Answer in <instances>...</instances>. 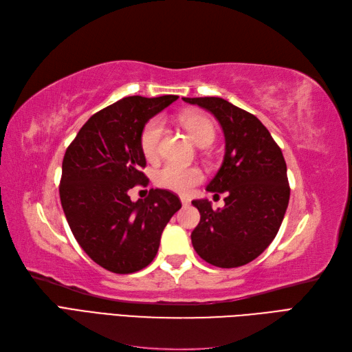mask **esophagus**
Here are the masks:
<instances>
[{
    "label": "esophagus",
    "mask_w": 352,
    "mask_h": 352,
    "mask_svg": "<svg viewBox=\"0 0 352 352\" xmlns=\"http://www.w3.org/2000/svg\"><path fill=\"white\" fill-rule=\"evenodd\" d=\"M180 201H182V206H184V207H188V206L190 204L189 198H186V197H180Z\"/></svg>",
    "instance_id": "esophagus-1"
}]
</instances>
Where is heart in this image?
Returning a JSON list of instances; mask_svg holds the SVG:
<instances>
[{
  "label": "heart",
  "instance_id": "1",
  "mask_svg": "<svg viewBox=\"0 0 352 352\" xmlns=\"http://www.w3.org/2000/svg\"><path fill=\"white\" fill-rule=\"evenodd\" d=\"M182 124L192 141L206 146L214 140V126L207 116L199 113H188L180 117ZM163 135V120L154 117L148 122L141 132V150L146 160L157 158L160 153V141ZM204 175L194 166H182L176 163H166L154 173V180L158 186L173 190L177 194H188L198 184L202 182Z\"/></svg>",
  "mask_w": 352,
  "mask_h": 352
}]
</instances>
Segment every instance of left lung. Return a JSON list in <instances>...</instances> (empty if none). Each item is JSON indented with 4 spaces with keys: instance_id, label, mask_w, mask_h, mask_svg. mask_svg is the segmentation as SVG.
I'll use <instances>...</instances> for the list:
<instances>
[{
    "instance_id": "1",
    "label": "left lung",
    "mask_w": 352,
    "mask_h": 352,
    "mask_svg": "<svg viewBox=\"0 0 352 352\" xmlns=\"http://www.w3.org/2000/svg\"><path fill=\"white\" fill-rule=\"evenodd\" d=\"M208 110L225 133V158L207 185L226 194L225 207L212 210L208 199H195L201 220L194 229V250L221 269L248 264L278 235L289 202L286 163L279 145L254 114L219 97L184 98Z\"/></svg>"
}]
</instances>
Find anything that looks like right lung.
I'll use <instances>...</instances> for the list:
<instances>
[{"label": "right lung", "instance_id": "right-lung-1", "mask_svg": "<svg viewBox=\"0 0 352 352\" xmlns=\"http://www.w3.org/2000/svg\"><path fill=\"white\" fill-rule=\"evenodd\" d=\"M177 95L126 97L91 116L63 158L60 199L73 236L105 270L127 274L150 264L162 233L182 207L166 189L133 202L129 189L146 186L141 132Z\"/></svg>", "mask_w": 352, "mask_h": 352}]
</instances>
